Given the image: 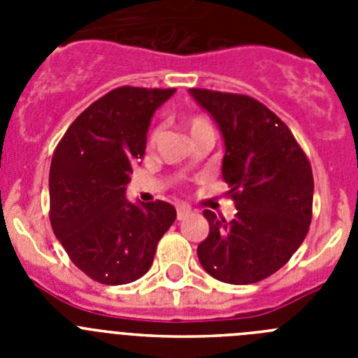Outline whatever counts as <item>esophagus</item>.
I'll list each match as a JSON object with an SVG mask.
<instances>
[{"label":"esophagus","instance_id":"34e87169","mask_svg":"<svg viewBox=\"0 0 358 358\" xmlns=\"http://www.w3.org/2000/svg\"><path fill=\"white\" fill-rule=\"evenodd\" d=\"M189 208L185 206V204H181V206H177V220H182V218H186L189 215Z\"/></svg>","mask_w":358,"mask_h":358}]
</instances>
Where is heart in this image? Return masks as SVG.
<instances>
[{"label": "heart", "mask_w": 358, "mask_h": 358, "mask_svg": "<svg viewBox=\"0 0 358 358\" xmlns=\"http://www.w3.org/2000/svg\"><path fill=\"white\" fill-rule=\"evenodd\" d=\"M186 129H188L189 136L195 134V132H202V131H213L211 129V123L208 122L206 118H202V116H194L192 120H188L186 122ZM156 132H152L150 138H148V143L154 145V141H156Z\"/></svg>", "instance_id": "b5f03b06"}]
</instances>
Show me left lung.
<instances>
[{
  "label": "left lung",
  "instance_id": "left-lung-1",
  "mask_svg": "<svg viewBox=\"0 0 358 358\" xmlns=\"http://www.w3.org/2000/svg\"><path fill=\"white\" fill-rule=\"evenodd\" d=\"M189 94L222 132V177L236 206L231 222L204 210L210 235L199 262L218 281L256 283L280 271L308 233L312 166L290 129L255 98L195 87Z\"/></svg>",
  "mask_w": 358,
  "mask_h": 358
}]
</instances>
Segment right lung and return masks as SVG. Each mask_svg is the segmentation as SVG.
I'll use <instances>...</instances> for the list:
<instances>
[{
	"label": "right lung",
	"mask_w": 358,
	"mask_h": 358,
	"mask_svg": "<svg viewBox=\"0 0 358 358\" xmlns=\"http://www.w3.org/2000/svg\"><path fill=\"white\" fill-rule=\"evenodd\" d=\"M176 90L123 85L69 125L50 166V222L71 262L103 285H125L150 268L176 208L125 197L150 120Z\"/></svg>",
	"instance_id": "1"
}]
</instances>
